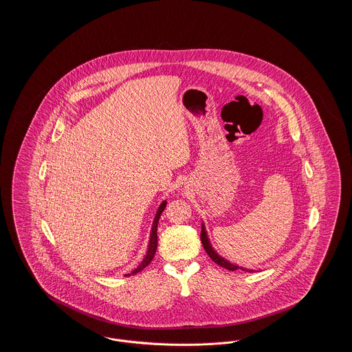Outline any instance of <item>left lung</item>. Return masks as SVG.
I'll use <instances>...</instances> for the list:
<instances>
[{
    "label": "left lung",
    "mask_w": 352,
    "mask_h": 352,
    "mask_svg": "<svg viewBox=\"0 0 352 352\" xmlns=\"http://www.w3.org/2000/svg\"><path fill=\"white\" fill-rule=\"evenodd\" d=\"M201 240L204 251L207 252V254L211 257V260H212L214 263H217V264L220 265V267L228 269V270H232V272L237 270V269H243V270H245V272H252L250 269L241 268V267H237V265H234V264H231V263H230V261H227L226 258L220 257L218 253L214 251V248L211 247V244H210V240H208V237H207V232H206L204 224H201Z\"/></svg>",
    "instance_id": "obj_1"
}]
</instances>
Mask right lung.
Listing matches in <instances>:
<instances>
[{"label": "right lung", "instance_id": "obj_1", "mask_svg": "<svg viewBox=\"0 0 352 352\" xmlns=\"http://www.w3.org/2000/svg\"><path fill=\"white\" fill-rule=\"evenodd\" d=\"M165 207H166V201H162L161 206L158 207V211H157V214H155V218H154V221H153V227H151V240H149L148 252H146V254H145L142 263H141L137 268L134 269L133 272H132V274H137V273L141 272L142 269L146 268V267L151 264V260H153V257H154V254H155L157 244H158V239H157V226H158V220H160V217H161L162 211L165 210ZM126 276H129V274H126Z\"/></svg>", "mask_w": 352, "mask_h": 352}]
</instances>
